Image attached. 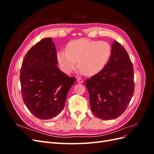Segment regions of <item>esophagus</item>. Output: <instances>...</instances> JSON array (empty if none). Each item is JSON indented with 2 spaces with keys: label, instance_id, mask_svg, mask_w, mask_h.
Instances as JSON below:
<instances>
[{
  "label": "esophagus",
  "instance_id": "34e87169",
  "mask_svg": "<svg viewBox=\"0 0 154 154\" xmlns=\"http://www.w3.org/2000/svg\"><path fill=\"white\" fill-rule=\"evenodd\" d=\"M77 82L79 83H82L83 82V80L82 78H77Z\"/></svg>",
  "mask_w": 154,
  "mask_h": 154
}]
</instances>
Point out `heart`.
<instances>
[{
	"instance_id": "obj_1",
	"label": "heart",
	"mask_w": 154,
	"mask_h": 154,
	"mask_svg": "<svg viewBox=\"0 0 154 154\" xmlns=\"http://www.w3.org/2000/svg\"><path fill=\"white\" fill-rule=\"evenodd\" d=\"M112 53L110 45L105 41L78 39L66 46V51H58L57 60L60 67L71 73L78 66L88 76L100 72L108 62Z\"/></svg>"
}]
</instances>
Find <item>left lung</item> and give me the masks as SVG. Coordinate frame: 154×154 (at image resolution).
Masks as SVG:
<instances>
[{
    "label": "left lung",
    "instance_id": "8db88e82",
    "mask_svg": "<svg viewBox=\"0 0 154 154\" xmlns=\"http://www.w3.org/2000/svg\"><path fill=\"white\" fill-rule=\"evenodd\" d=\"M134 77L133 65L127 51L114 41L108 63L85 82L91 109L97 118L113 119L124 112L134 94Z\"/></svg>",
    "mask_w": 154,
    "mask_h": 154
}]
</instances>
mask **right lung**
Returning <instances> with one entry per match:
<instances>
[{"instance_id": "obj_1", "label": "right lung", "mask_w": 154, "mask_h": 154, "mask_svg": "<svg viewBox=\"0 0 154 154\" xmlns=\"http://www.w3.org/2000/svg\"><path fill=\"white\" fill-rule=\"evenodd\" d=\"M57 56L52 38H45L27 51L22 62V99L32 115L40 119H52L61 112L75 82V78L58 69Z\"/></svg>"}]
</instances>
